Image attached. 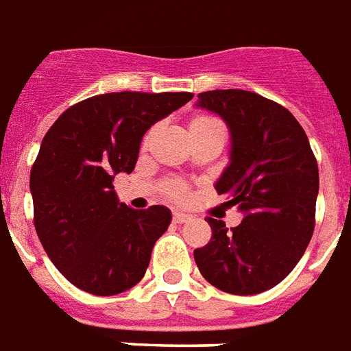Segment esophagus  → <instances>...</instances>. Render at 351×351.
Instances as JSON below:
<instances>
[{
	"instance_id": "34e87169",
	"label": "esophagus",
	"mask_w": 351,
	"mask_h": 351,
	"mask_svg": "<svg viewBox=\"0 0 351 351\" xmlns=\"http://www.w3.org/2000/svg\"><path fill=\"white\" fill-rule=\"evenodd\" d=\"M191 219V215L184 214V212H175L173 214V221L175 223H188Z\"/></svg>"
}]
</instances>
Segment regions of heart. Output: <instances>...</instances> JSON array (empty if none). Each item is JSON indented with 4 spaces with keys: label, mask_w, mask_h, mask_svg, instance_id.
<instances>
[{
    "label": "heart",
    "mask_w": 351,
    "mask_h": 351,
    "mask_svg": "<svg viewBox=\"0 0 351 351\" xmlns=\"http://www.w3.org/2000/svg\"><path fill=\"white\" fill-rule=\"evenodd\" d=\"M206 124H219V121L210 115H197L189 121V130L206 126ZM163 195L173 199V201H184L188 197V188L182 182H178V180H171V182L163 186Z\"/></svg>",
    "instance_id": "obj_1"
}]
</instances>
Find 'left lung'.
Masks as SVG:
<instances>
[{
	"instance_id": "left-lung-1",
	"label": "left lung",
	"mask_w": 351,
	"mask_h": 351,
	"mask_svg": "<svg viewBox=\"0 0 351 351\" xmlns=\"http://www.w3.org/2000/svg\"><path fill=\"white\" fill-rule=\"evenodd\" d=\"M199 106L225 119L230 163L215 184L243 219L227 228L208 217L212 238L193 251L197 268L215 288L261 294L287 277L305 253L316 223L318 163L307 134L281 104L241 89L206 90Z\"/></svg>"
}]
</instances>
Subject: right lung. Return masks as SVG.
<instances>
[{
    "label": "right lung",
    "mask_w": 351,
    "mask_h": 351,
    "mask_svg": "<svg viewBox=\"0 0 351 351\" xmlns=\"http://www.w3.org/2000/svg\"><path fill=\"white\" fill-rule=\"evenodd\" d=\"M193 98L191 93H108L70 106L46 132L31 167L33 223L46 255L74 287L115 295L136 287L165 206L132 210L113 180L132 173L145 132Z\"/></svg>",
    "instance_id": "add662e5"
}]
</instances>
